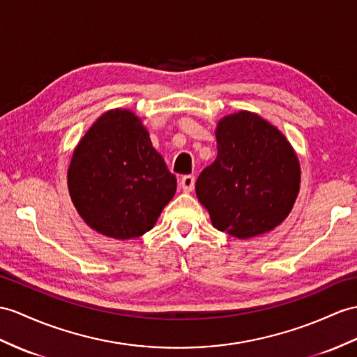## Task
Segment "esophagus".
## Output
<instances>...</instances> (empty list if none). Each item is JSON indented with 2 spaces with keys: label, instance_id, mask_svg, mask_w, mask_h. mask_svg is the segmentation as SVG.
Wrapping results in <instances>:
<instances>
[{
  "label": "esophagus",
  "instance_id": "1",
  "mask_svg": "<svg viewBox=\"0 0 357 357\" xmlns=\"http://www.w3.org/2000/svg\"><path fill=\"white\" fill-rule=\"evenodd\" d=\"M180 186L185 192H190L195 186V177L194 176H183L180 178Z\"/></svg>",
  "mask_w": 357,
  "mask_h": 357
}]
</instances>
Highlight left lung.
<instances>
[{
  "label": "left lung",
  "mask_w": 357,
  "mask_h": 357,
  "mask_svg": "<svg viewBox=\"0 0 357 357\" xmlns=\"http://www.w3.org/2000/svg\"><path fill=\"white\" fill-rule=\"evenodd\" d=\"M215 136L218 155L195 183L213 227L239 239L273 230L300 189V163L288 139L251 112L222 118Z\"/></svg>",
  "instance_id": "left-lung-1"
}]
</instances>
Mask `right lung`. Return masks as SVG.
<instances>
[{
  "instance_id": "1",
  "label": "right lung",
  "mask_w": 357,
  "mask_h": 357,
  "mask_svg": "<svg viewBox=\"0 0 357 357\" xmlns=\"http://www.w3.org/2000/svg\"><path fill=\"white\" fill-rule=\"evenodd\" d=\"M68 188L77 212L93 230L132 239L154 227L177 180L141 119L116 109L100 116L78 142Z\"/></svg>"
}]
</instances>
